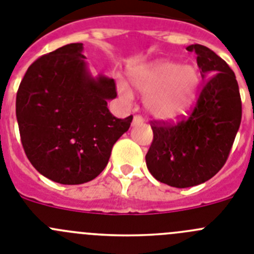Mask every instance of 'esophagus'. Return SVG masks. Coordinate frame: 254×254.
<instances>
[{
  "mask_svg": "<svg viewBox=\"0 0 254 254\" xmlns=\"http://www.w3.org/2000/svg\"><path fill=\"white\" fill-rule=\"evenodd\" d=\"M133 126H136V125H142L143 123V118L141 117V116H134L133 117Z\"/></svg>",
  "mask_w": 254,
  "mask_h": 254,
  "instance_id": "1",
  "label": "esophagus"
}]
</instances>
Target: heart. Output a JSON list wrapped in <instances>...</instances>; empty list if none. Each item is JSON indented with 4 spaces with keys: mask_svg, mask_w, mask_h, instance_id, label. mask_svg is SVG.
I'll return each instance as SVG.
<instances>
[{
    "mask_svg": "<svg viewBox=\"0 0 254 254\" xmlns=\"http://www.w3.org/2000/svg\"><path fill=\"white\" fill-rule=\"evenodd\" d=\"M134 89L145 97L146 108L160 120H176L183 116L195 99L200 85V74L192 65L174 62H156L131 73ZM120 92L131 98L127 85L120 83Z\"/></svg>",
    "mask_w": 254,
    "mask_h": 254,
    "instance_id": "obj_1",
    "label": "heart"
}]
</instances>
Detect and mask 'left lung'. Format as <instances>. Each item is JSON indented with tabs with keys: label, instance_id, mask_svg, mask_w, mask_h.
<instances>
[{
	"label": "left lung",
	"instance_id": "8db88e82",
	"mask_svg": "<svg viewBox=\"0 0 254 254\" xmlns=\"http://www.w3.org/2000/svg\"><path fill=\"white\" fill-rule=\"evenodd\" d=\"M205 80L189 117L176 125L152 122L153 141L146 155L151 175L174 188L199 185L224 166L242 120V102L233 70L213 50L190 45Z\"/></svg>",
	"mask_w": 254,
	"mask_h": 254
}]
</instances>
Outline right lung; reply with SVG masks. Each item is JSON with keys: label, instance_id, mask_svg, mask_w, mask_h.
Returning a JSON list of instances; mask_svg holds the SVG:
<instances>
[{"label": "right lung", "instance_id": "add662e5", "mask_svg": "<svg viewBox=\"0 0 254 254\" xmlns=\"http://www.w3.org/2000/svg\"><path fill=\"white\" fill-rule=\"evenodd\" d=\"M83 44H68L32 63L16 95L21 142L32 166L45 178L78 185L104 170L112 147L128 131L132 116L116 118L107 101L116 83L92 76Z\"/></svg>", "mask_w": 254, "mask_h": 254}]
</instances>
